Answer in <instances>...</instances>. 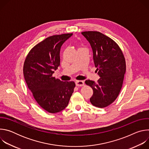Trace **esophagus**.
Here are the masks:
<instances>
[{"instance_id":"1","label":"esophagus","mask_w":149,"mask_h":149,"mask_svg":"<svg viewBox=\"0 0 149 149\" xmlns=\"http://www.w3.org/2000/svg\"><path fill=\"white\" fill-rule=\"evenodd\" d=\"M75 84L77 87H82L84 85V82L83 81H77L75 82Z\"/></svg>"}]
</instances>
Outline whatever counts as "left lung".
<instances>
[{
	"label": "left lung",
	"mask_w": 149,
	"mask_h": 149,
	"mask_svg": "<svg viewBox=\"0 0 149 149\" xmlns=\"http://www.w3.org/2000/svg\"><path fill=\"white\" fill-rule=\"evenodd\" d=\"M81 33L91 45L100 77L97 82L90 79L85 82L93 90L90 100L95 107L104 108L116 100L121 91L126 71L125 58L117 44L107 36L97 31Z\"/></svg>",
	"instance_id": "8db88e82"
}]
</instances>
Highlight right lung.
I'll list each match as a JSON object with an SVG mask.
<instances>
[{
	"label": "right lung",
	"mask_w": 149,
	"mask_h": 149,
	"mask_svg": "<svg viewBox=\"0 0 149 149\" xmlns=\"http://www.w3.org/2000/svg\"><path fill=\"white\" fill-rule=\"evenodd\" d=\"M72 33L53 35L33 47L24 64L28 88L40 107L50 113L65 109L74 92V81L63 82L52 76L60 65V49Z\"/></svg>",
	"instance_id": "1"
}]
</instances>
